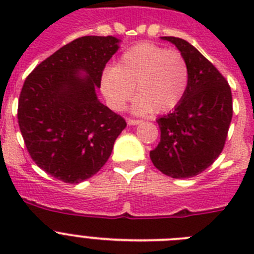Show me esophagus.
Returning <instances> with one entry per match:
<instances>
[{
  "label": "esophagus",
  "instance_id": "obj_1",
  "mask_svg": "<svg viewBox=\"0 0 254 254\" xmlns=\"http://www.w3.org/2000/svg\"><path fill=\"white\" fill-rule=\"evenodd\" d=\"M127 123H128L129 126H137V125H140L141 121H138V120H131V118H129V120H127Z\"/></svg>",
  "mask_w": 254,
  "mask_h": 254
}]
</instances>
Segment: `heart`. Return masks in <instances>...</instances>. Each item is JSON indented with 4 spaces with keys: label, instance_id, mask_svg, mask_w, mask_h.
I'll use <instances>...</instances> for the list:
<instances>
[{
    "label": "heart",
    "instance_id": "obj_1",
    "mask_svg": "<svg viewBox=\"0 0 254 254\" xmlns=\"http://www.w3.org/2000/svg\"><path fill=\"white\" fill-rule=\"evenodd\" d=\"M190 66L181 52L152 43H140L126 51L114 68L105 69L102 91L114 111H122L136 95L132 112L165 113L176 108L187 93Z\"/></svg>",
    "mask_w": 254,
    "mask_h": 254
}]
</instances>
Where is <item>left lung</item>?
I'll use <instances>...</instances> for the list:
<instances>
[{
	"mask_svg": "<svg viewBox=\"0 0 254 254\" xmlns=\"http://www.w3.org/2000/svg\"><path fill=\"white\" fill-rule=\"evenodd\" d=\"M178 48L190 66V84L182 102L158 118L160 142L152 164L172 178L202 173L223 151L233 117L232 90L216 67L187 40L160 37Z\"/></svg>",
	"mask_w": 254,
	"mask_h": 254,
	"instance_id": "8db88e82",
	"label": "left lung"
}]
</instances>
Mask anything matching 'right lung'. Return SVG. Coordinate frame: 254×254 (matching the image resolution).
I'll list each match as a JSON object with an SVG mask.
<instances>
[{"mask_svg":"<svg viewBox=\"0 0 254 254\" xmlns=\"http://www.w3.org/2000/svg\"><path fill=\"white\" fill-rule=\"evenodd\" d=\"M116 37L77 38L26 77L17 120L31 159L56 179L77 185L107 163L126 121L98 99Z\"/></svg>","mask_w":254,"mask_h":254,"instance_id":"right-lung-1","label":"right lung"}]
</instances>
